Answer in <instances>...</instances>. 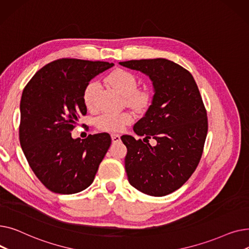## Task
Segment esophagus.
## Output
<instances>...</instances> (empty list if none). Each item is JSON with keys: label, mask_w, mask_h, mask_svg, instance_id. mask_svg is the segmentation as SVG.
Here are the masks:
<instances>
[{"label": "esophagus", "mask_w": 249, "mask_h": 249, "mask_svg": "<svg viewBox=\"0 0 249 249\" xmlns=\"http://www.w3.org/2000/svg\"><path fill=\"white\" fill-rule=\"evenodd\" d=\"M111 138H112L113 143H117V142H119V141L121 140L120 135H118V134H112V135H111Z\"/></svg>", "instance_id": "1"}]
</instances>
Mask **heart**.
Segmentation results:
<instances>
[{
  "instance_id": "b5f03b06",
  "label": "heart",
  "mask_w": 249,
  "mask_h": 249,
  "mask_svg": "<svg viewBox=\"0 0 249 249\" xmlns=\"http://www.w3.org/2000/svg\"><path fill=\"white\" fill-rule=\"evenodd\" d=\"M106 82L112 86L118 93L125 97V101L134 107L144 106L147 97L144 93L137 90L138 83L136 76L126 70L117 69L106 76ZM100 90L99 83L91 81L85 87L84 102L88 109L93 110L97 106V96ZM132 121L129 113H104L96 120V125L100 130L107 132H121Z\"/></svg>"
}]
</instances>
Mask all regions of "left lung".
Wrapping results in <instances>:
<instances>
[{
  "instance_id": "obj_1",
  "label": "left lung",
  "mask_w": 249,
  "mask_h": 249,
  "mask_svg": "<svg viewBox=\"0 0 249 249\" xmlns=\"http://www.w3.org/2000/svg\"><path fill=\"white\" fill-rule=\"evenodd\" d=\"M119 63L147 74L154 88L145 116L133 127L145 138L121 137L128 150V180L142 193L162 197L179 189L197 168L208 132L207 111L193 75L178 63L165 58ZM151 138L155 147L149 144Z\"/></svg>"
}]
</instances>
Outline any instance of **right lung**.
Masks as SVG:
<instances>
[{"label":"right lung","instance_id":"1","mask_svg":"<svg viewBox=\"0 0 249 249\" xmlns=\"http://www.w3.org/2000/svg\"><path fill=\"white\" fill-rule=\"evenodd\" d=\"M113 65L57 59L39 70L23 89L20 144L33 173L51 192L75 194L94 181L111 136L99 133L73 139L71 131L78 118L87 115L85 87Z\"/></svg>","mask_w":249,"mask_h":249}]
</instances>
